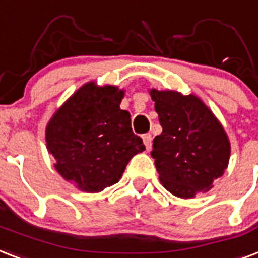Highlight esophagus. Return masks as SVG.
<instances>
[{
  "instance_id": "1",
  "label": "esophagus",
  "mask_w": 258,
  "mask_h": 258,
  "mask_svg": "<svg viewBox=\"0 0 258 258\" xmlns=\"http://www.w3.org/2000/svg\"><path fill=\"white\" fill-rule=\"evenodd\" d=\"M143 140H144V144H145V147H147V149H151L152 135H149V133H145V135L143 136Z\"/></svg>"
}]
</instances>
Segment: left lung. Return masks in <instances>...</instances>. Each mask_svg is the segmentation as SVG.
Returning <instances> with one entry per match:
<instances>
[{
	"instance_id": "8db88e82",
	"label": "left lung",
	"mask_w": 258,
	"mask_h": 258,
	"mask_svg": "<svg viewBox=\"0 0 258 258\" xmlns=\"http://www.w3.org/2000/svg\"><path fill=\"white\" fill-rule=\"evenodd\" d=\"M151 97L163 127L152 151L160 181L180 198L209 191L223 175L230 156L223 127L192 94L152 90Z\"/></svg>"
}]
</instances>
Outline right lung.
<instances>
[{
	"instance_id": "obj_1",
	"label": "right lung",
	"mask_w": 258,
	"mask_h": 258,
	"mask_svg": "<svg viewBox=\"0 0 258 258\" xmlns=\"http://www.w3.org/2000/svg\"><path fill=\"white\" fill-rule=\"evenodd\" d=\"M123 91L87 83L56 111L45 132L55 168L87 192L115 184L145 145L133 133L131 114L119 109Z\"/></svg>"
}]
</instances>
